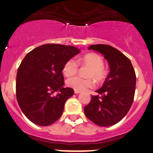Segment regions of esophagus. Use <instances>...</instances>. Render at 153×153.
<instances>
[{"label": "esophagus", "instance_id": "esophagus-1", "mask_svg": "<svg viewBox=\"0 0 153 153\" xmlns=\"http://www.w3.org/2000/svg\"><path fill=\"white\" fill-rule=\"evenodd\" d=\"M80 91H78V90H74V93L75 94H79V93H80Z\"/></svg>", "mask_w": 153, "mask_h": 153}]
</instances>
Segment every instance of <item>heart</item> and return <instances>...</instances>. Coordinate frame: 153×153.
Returning a JSON list of instances; mask_svg holds the SVG:
<instances>
[{
  "label": "heart",
  "mask_w": 153,
  "mask_h": 153,
  "mask_svg": "<svg viewBox=\"0 0 153 153\" xmlns=\"http://www.w3.org/2000/svg\"><path fill=\"white\" fill-rule=\"evenodd\" d=\"M78 62L81 65L88 66L89 68L86 71L88 77L76 76L70 77L66 80L68 85L74 88V90L84 91L93 88L95 85L93 77L98 82L103 81L106 77L107 74L104 68L103 59L99 54L94 53L85 54L81 58H79L78 62L74 58L68 59L63 66V74L66 76L76 74L79 69Z\"/></svg>",
  "instance_id": "1"
}]
</instances>
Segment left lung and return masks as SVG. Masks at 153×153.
Wrapping results in <instances>:
<instances>
[{"label": "left lung", "mask_w": 153, "mask_h": 153, "mask_svg": "<svg viewBox=\"0 0 153 153\" xmlns=\"http://www.w3.org/2000/svg\"><path fill=\"white\" fill-rule=\"evenodd\" d=\"M100 52L108 61L110 72L102 88L92 95L84 107L86 117L95 124H116L127 114L135 91L136 75L131 61L120 51L108 45H93L88 48Z\"/></svg>", "instance_id": "8db88e82"}]
</instances>
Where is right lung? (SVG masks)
Segmentation results:
<instances>
[{
	"instance_id": "right-lung-1",
	"label": "right lung",
	"mask_w": 153,
	"mask_h": 153,
	"mask_svg": "<svg viewBox=\"0 0 153 153\" xmlns=\"http://www.w3.org/2000/svg\"><path fill=\"white\" fill-rule=\"evenodd\" d=\"M79 53L70 45L46 44L22 60L16 76V98L22 112L33 123L50 126L61 117L65 103L74 92L63 88V66ZM56 91L58 94L53 96Z\"/></svg>"
}]
</instances>
